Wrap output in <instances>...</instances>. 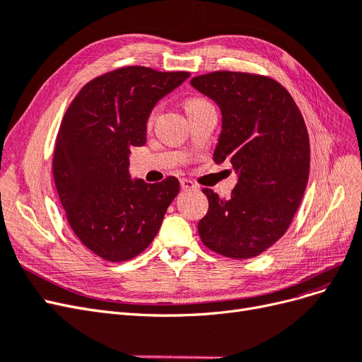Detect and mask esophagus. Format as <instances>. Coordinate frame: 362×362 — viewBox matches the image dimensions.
<instances>
[{
  "label": "esophagus",
  "instance_id": "esophagus-1",
  "mask_svg": "<svg viewBox=\"0 0 362 362\" xmlns=\"http://www.w3.org/2000/svg\"><path fill=\"white\" fill-rule=\"evenodd\" d=\"M180 184H181V189H182V190H193V189H196V184H194L193 181H190V180L182 178V180L180 181Z\"/></svg>",
  "mask_w": 362,
  "mask_h": 362
}]
</instances>
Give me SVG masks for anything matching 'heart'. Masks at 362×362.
<instances>
[{
  "mask_svg": "<svg viewBox=\"0 0 362 362\" xmlns=\"http://www.w3.org/2000/svg\"><path fill=\"white\" fill-rule=\"evenodd\" d=\"M206 104H210V103H206L205 100H202V98H193V100H189L187 103H185V110L190 112V110H194V108H199ZM152 117H154V115H151L149 120H152Z\"/></svg>",
  "mask_w": 362,
  "mask_h": 362,
  "instance_id": "obj_1",
  "label": "heart"
}]
</instances>
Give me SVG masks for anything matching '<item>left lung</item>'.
<instances>
[{"instance_id":"obj_1","label":"left lung","mask_w":362,"mask_h":362,"mask_svg":"<svg viewBox=\"0 0 362 362\" xmlns=\"http://www.w3.org/2000/svg\"><path fill=\"white\" fill-rule=\"evenodd\" d=\"M196 90L221 107L222 133L214 161L238 173L231 196L211 189L198 223L202 243L218 255L247 259L286 234L310 175V137L286 87L270 76L216 71L192 78Z\"/></svg>"}]
</instances>
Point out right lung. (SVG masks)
Returning <instances> with one entry per match:
<instances>
[{
    "instance_id": "obj_1",
    "label": "right lung",
    "mask_w": 362,
    "mask_h": 362,
    "mask_svg": "<svg viewBox=\"0 0 362 362\" xmlns=\"http://www.w3.org/2000/svg\"><path fill=\"white\" fill-rule=\"evenodd\" d=\"M190 76L125 66L90 80L74 98L59 128L52 177L80 242L105 261L141 254L157 235L180 181H133V146L146 144L154 105Z\"/></svg>"
}]
</instances>
